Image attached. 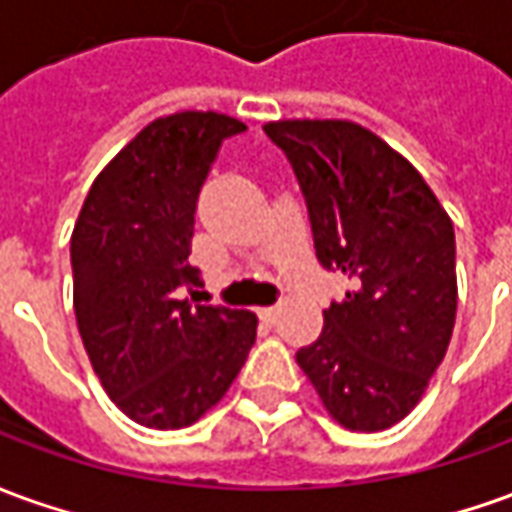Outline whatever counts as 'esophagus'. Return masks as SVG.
<instances>
[{"mask_svg": "<svg viewBox=\"0 0 512 512\" xmlns=\"http://www.w3.org/2000/svg\"><path fill=\"white\" fill-rule=\"evenodd\" d=\"M257 316L263 318L266 324H274L277 316H280V307H260V310H257Z\"/></svg>", "mask_w": 512, "mask_h": 512, "instance_id": "34e87169", "label": "esophagus"}]
</instances>
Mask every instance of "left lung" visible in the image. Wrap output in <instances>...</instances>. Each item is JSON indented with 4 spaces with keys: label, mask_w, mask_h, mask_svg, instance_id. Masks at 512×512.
<instances>
[{
    "label": "left lung",
    "mask_w": 512,
    "mask_h": 512,
    "mask_svg": "<svg viewBox=\"0 0 512 512\" xmlns=\"http://www.w3.org/2000/svg\"><path fill=\"white\" fill-rule=\"evenodd\" d=\"M305 196L316 257L349 280L296 352L335 421L388 430L418 405L455 330V230L405 157L352 121L263 127Z\"/></svg>",
    "instance_id": "1"
}]
</instances>
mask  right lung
Instances as JSON below:
<instances>
[{
	"label": "right lung",
	"mask_w": 512,
	"mask_h": 512,
	"mask_svg": "<svg viewBox=\"0 0 512 512\" xmlns=\"http://www.w3.org/2000/svg\"><path fill=\"white\" fill-rule=\"evenodd\" d=\"M241 132L238 119L199 110L152 121L96 177L74 224L85 352L107 396L152 430L205 416L255 346V313L196 305L188 266L199 191L221 144Z\"/></svg>",
	"instance_id": "right-lung-1"
}]
</instances>
